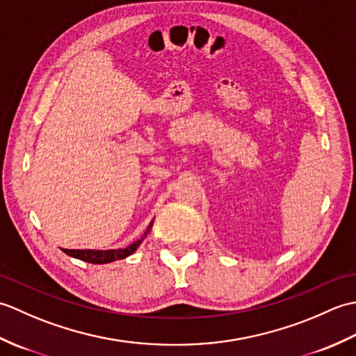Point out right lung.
<instances>
[{"mask_svg":"<svg viewBox=\"0 0 356 356\" xmlns=\"http://www.w3.org/2000/svg\"><path fill=\"white\" fill-rule=\"evenodd\" d=\"M151 226H153V222L148 225L147 231L143 232V236L140 238L133 241L130 246L122 248V249H107V251H99V249H63V251L67 255L73 257V259H78L87 263H95V264H104V263H111L115 260H122L125 257L131 255L136 249L139 248L143 238L148 236Z\"/></svg>","mask_w":356,"mask_h":356,"instance_id":"1","label":"right lung"}]
</instances>
